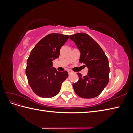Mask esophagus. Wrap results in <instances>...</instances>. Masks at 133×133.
I'll use <instances>...</instances> for the list:
<instances>
[{"mask_svg":"<svg viewBox=\"0 0 133 133\" xmlns=\"http://www.w3.org/2000/svg\"><path fill=\"white\" fill-rule=\"evenodd\" d=\"M68 74H69V75H70V74H72V73H73V72L71 70H68Z\"/></svg>","mask_w":133,"mask_h":133,"instance_id":"34e87169","label":"esophagus"}]
</instances>
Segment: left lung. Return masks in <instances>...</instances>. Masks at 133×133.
<instances>
[{"mask_svg":"<svg viewBox=\"0 0 133 133\" xmlns=\"http://www.w3.org/2000/svg\"><path fill=\"white\" fill-rule=\"evenodd\" d=\"M80 52L79 62L88 68V74L82 76L78 73L79 80L73 84L80 97L90 99L98 96L109 82V65L108 58L99 44L88 34L80 33L69 36Z\"/></svg>","mask_w":133,"mask_h":133,"instance_id":"obj_1","label":"left lung"}]
</instances>
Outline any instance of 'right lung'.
I'll use <instances>...</instances> for the list:
<instances>
[{
  "instance_id": "add662e5",
  "label": "right lung",
  "mask_w": 133,
  "mask_h": 133,
  "mask_svg": "<svg viewBox=\"0 0 133 133\" xmlns=\"http://www.w3.org/2000/svg\"><path fill=\"white\" fill-rule=\"evenodd\" d=\"M68 38L67 35L48 34L31 51L25 73L32 90L41 97L51 98L57 95L63 82L68 78V72L58 71L53 67L52 62L59 58L60 48Z\"/></svg>"
}]
</instances>
